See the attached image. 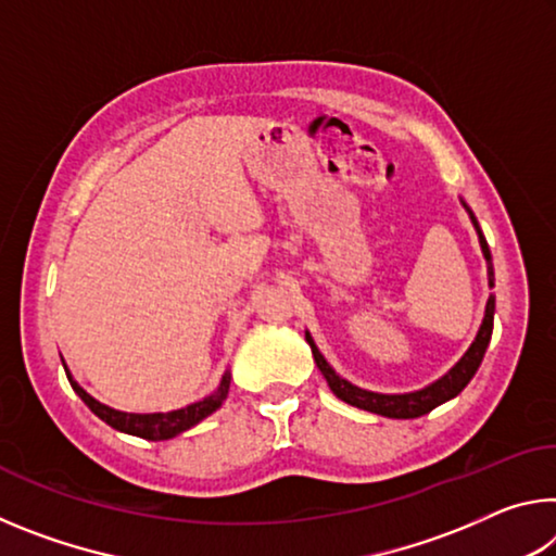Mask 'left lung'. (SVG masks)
Returning <instances> with one entry per match:
<instances>
[{"label":"left lung","instance_id":"left-lung-1","mask_svg":"<svg viewBox=\"0 0 556 556\" xmlns=\"http://www.w3.org/2000/svg\"><path fill=\"white\" fill-rule=\"evenodd\" d=\"M464 203V201H460ZM464 208L468 211L470 220H473V228L478 232V242H481V250H483V257L488 262V287H495V277H493V260H491V250H488V242L483 238L481 228H478V220L473 211L468 208L464 203ZM493 314H495V296L491 294L485 304V316H483V324L478 328V336L476 341L470 343L468 351L464 353V357L451 368L444 378H439L437 382L427 384L425 390H417V392H404V394H382V392H370V390H363V388H355L353 382L343 380L341 375H338L331 365L326 363V357L318 351L312 333L306 331V343L312 345V353H314V361L318 365V370L328 382V388L336 394L338 400H343L348 404H353L357 409H365V412H372V414H382V417H390V419H414V417H421V414H429L439 404H444L448 400H454L456 394L466 388L473 378L476 370L481 368V361L485 355V348L491 343V336H493Z\"/></svg>","mask_w":556,"mask_h":556}]
</instances>
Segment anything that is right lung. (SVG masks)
<instances>
[{
    "instance_id": "obj_1",
    "label": "right lung",
    "mask_w": 556,
    "mask_h": 556,
    "mask_svg": "<svg viewBox=\"0 0 556 556\" xmlns=\"http://www.w3.org/2000/svg\"><path fill=\"white\" fill-rule=\"evenodd\" d=\"M65 368V363H63ZM68 375V382L71 388L75 390V394L88 404L92 414H98V417L110 425L112 429L117 431H125V434L131 437H142L149 441H164V439H174L176 434H181V431L191 429L199 425L201 419L208 417L215 409L220 407L223 400L228 397V390H230V372L223 375V380L218 384V390L208 397L201 400V402H193L188 404L184 409H174V412H154V414H129V412H119V409H112L108 404L98 402L96 397H90V394L80 388L78 382L73 380V375L65 370Z\"/></svg>"
}]
</instances>
